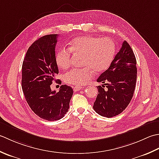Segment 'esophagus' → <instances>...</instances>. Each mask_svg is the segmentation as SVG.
<instances>
[{
  "instance_id": "obj_1",
  "label": "esophagus",
  "mask_w": 159,
  "mask_h": 159,
  "mask_svg": "<svg viewBox=\"0 0 159 159\" xmlns=\"http://www.w3.org/2000/svg\"><path fill=\"white\" fill-rule=\"evenodd\" d=\"M82 89V87L80 86H76L73 87V90H74V91H75V92L79 91V90H80Z\"/></svg>"
}]
</instances>
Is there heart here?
I'll use <instances>...</instances> for the list:
<instances>
[{"label":"heart","mask_w":159,"mask_h":159,"mask_svg":"<svg viewBox=\"0 0 159 159\" xmlns=\"http://www.w3.org/2000/svg\"><path fill=\"white\" fill-rule=\"evenodd\" d=\"M115 51V44L111 38L82 35L74 38L69 43V48H60L56 54V61L58 67L66 69L71 64V53L75 56H83L84 68L72 69L64 75L65 83L81 86L92 80L95 72L99 73L108 69Z\"/></svg>","instance_id":"1"}]
</instances>
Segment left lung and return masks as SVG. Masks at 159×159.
Instances as JSON below:
<instances>
[{"label": "left lung", "instance_id": "left-lung-1", "mask_svg": "<svg viewBox=\"0 0 159 159\" xmlns=\"http://www.w3.org/2000/svg\"><path fill=\"white\" fill-rule=\"evenodd\" d=\"M137 60L125 40L111 66L97 80L105 86H98V95L93 109L101 116L111 118L120 114L133 97L137 81Z\"/></svg>", "mask_w": 159, "mask_h": 159}]
</instances>
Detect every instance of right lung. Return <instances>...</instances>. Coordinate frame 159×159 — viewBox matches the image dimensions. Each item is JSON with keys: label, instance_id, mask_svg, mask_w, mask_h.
<instances>
[{"label": "right lung", "instance_id": "add662e5", "mask_svg": "<svg viewBox=\"0 0 159 159\" xmlns=\"http://www.w3.org/2000/svg\"><path fill=\"white\" fill-rule=\"evenodd\" d=\"M57 38V34H50L35 40L27 50L22 66V89L26 101L35 115L47 121L63 117L73 93L66 84L57 93L51 89L59 73L55 52Z\"/></svg>", "mask_w": 159, "mask_h": 159}]
</instances>
